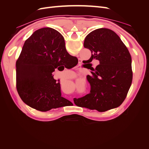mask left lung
<instances>
[{
	"label": "left lung",
	"mask_w": 149,
	"mask_h": 149,
	"mask_svg": "<svg viewBox=\"0 0 149 149\" xmlns=\"http://www.w3.org/2000/svg\"><path fill=\"white\" fill-rule=\"evenodd\" d=\"M84 47L91 52L88 60L100 61L87 79L91 91L84 97L74 98L76 106L99 112L119 107L125 99L132 81L131 56L127 47L114 31L98 29L85 38Z\"/></svg>",
	"instance_id": "obj_1"
}]
</instances>
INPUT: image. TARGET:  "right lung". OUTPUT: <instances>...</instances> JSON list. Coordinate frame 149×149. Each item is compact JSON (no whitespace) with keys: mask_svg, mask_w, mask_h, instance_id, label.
Segmentation results:
<instances>
[{"mask_svg":"<svg viewBox=\"0 0 149 149\" xmlns=\"http://www.w3.org/2000/svg\"><path fill=\"white\" fill-rule=\"evenodd\" d=\"M78 63L67 52L58 31L48 27L36 30L25 41L16 62V86L22 100L42 112L71 102L61 96L60 83L52 73L59 66L71 68Z\"/></svg>","mask_w":149,"mask_h":149,"instance_id":"right-lung-1","label":"right lung"}]
</instances>
